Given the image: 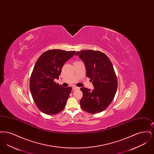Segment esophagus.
I'll use <instances>...</instances> for the list:
<instances>
[{"mask_svg": "<svg viewBox=\"0 0 154 154\" xmlns=\"http://www.w3.org/2000/svg\"><path fill=\"white\" fill-rule=\"evenodd\" d=\"M79 89H80L79 87H76V86H74V87H73V91H75V90Z\"/></svg>", "mask_w": 154, "mask_h": 154, "instance_id": "1", "label": "esophagus"}]
</instances>
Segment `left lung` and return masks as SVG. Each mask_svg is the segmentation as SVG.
Listing matches in <instances>:
<instances>
[{
    "label": "left lung",
    "instance_id": "1",
    "mask_svg": "<svg viewBox=\"0 0 154 154\" xmlns=\"http://www.w3.org/2000/svg\"><path fill=\"white\" fill-rule=\"evenodd\" d=\"M75 55L84 62L87 76L94 87L92 91L80 88L83 94L81 107L89 113L100 112L112 102L117 89V78L112 63L105 54L99 51L82 50Z\"/></svg>",
    "mask_w": 154,
    "mask_h": 154
}]
</instances>
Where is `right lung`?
I'll return each instance as SVG.
<instances>
[{
	"label": "right lung",
	"instance_id": "right-lung-1",
	"mask_svg": "<svg viewBox=\"0 0 154 154\" xmlns=\"http://www.w3.org/2000/svg\"><path fill=\"white\" fill-rule=\"evenodd\" d=\"M75 51L50 50L38 58L30 79V91L37 108L48 115L57 114L66 106L72 89L54 82L58 79L62 68Z\"/></svg>",
	"mask_w": 154,
	"mask_h": 154
}]
</instances>
